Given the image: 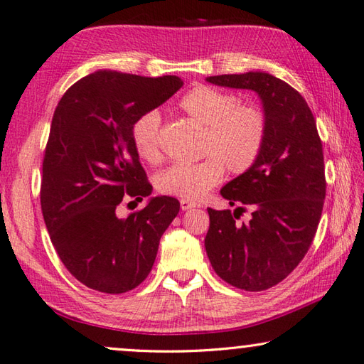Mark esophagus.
I'll return each instance as SVG.
<instances>
[{"instance_id": "obj_1", "label": "esophagus", "mask_w": 364, "mask_h": 364, "mask_svg": "<svg viewBox=\"0 0 364 364\" xmlns=\"http://www.w3.org/2000/svg\"><path fill=\"white\" fill-rule=\"evenodd\" d=\"M196 205H198L196 203L187 201V199H181V209L182 210H190V209H193V207H196Z\"/></svg>"}]
</instances>
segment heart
Returning a JSON list of instances; mask_svg holds the SVG:
<instances>
[{
    "instance_id": "obj_1",
    "label": "heart",
    "mask_w": 364,
    "mask_h": 364,
    "mask_svg": "<svg viewBox=\"0 0 364 364\" xmlns=\"http://www.w3.org/2000/svg\"><path fill=\"white\" fill-rule=\"evenodd\" d=\"M179 108L193 122L204 127L201 155L205 159L187 165H173L155 176V187L163 195L199 201L218 185L225 168L242 174L255 165L267 138V116L255 105H240L237 95L199 85L185 92ZM139 159H160V114L147 111L138 116L130 130Z\"/></svg>"
}]
</instances>
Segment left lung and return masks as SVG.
Returning a JSON list of instances; mask_svg holds the SVG:
<instances>
[{"instance_id": "obj_1", "label": "left lung", "mask_w": 364, "mask_h": 364, "mask_svg": "<svg viewBox=\"0 0 364 364\" xmlns=\"http://www.w3.org/2000/svg\"><path fill=\"white\" fill-rule=\"evenodd\" d=\"M217 86L251 89L262 100L267 138L257 161L221 188L229 204L251 207L248 223H237L245 207L207 209L205 251L217 275L243 291L281 283L313 243L323 209L322 141L306 100L286 81L265 72L207 77Z\"/></svg>"}]
</instances>
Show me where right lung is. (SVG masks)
I'll list each match as a JSON object with an SVG mask.
<instances>
[{"mask_svg": "<svg viewBox=\"0 0 364 364\" xmlns=\"http://www.w3.org/2000/svg\"><path fill=\"white\" fill-rule=\"evenodd\" d=\"M182 85L176 75L99 70L72 85L55 109L42 163V215L65 269L94 291L124 294L143 283L179 213L171 196L151 198L127 218L116 207L152 193L132 143L133 122Z\"/></svg>", "mask_w": 364, "mask_h": 364, "instance_id": "1", "label": "right lung"}]
</instances>
